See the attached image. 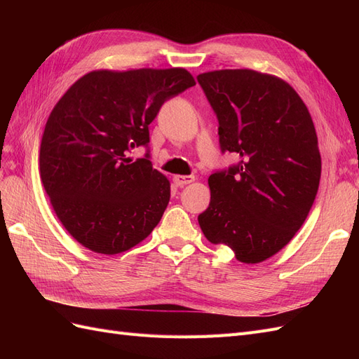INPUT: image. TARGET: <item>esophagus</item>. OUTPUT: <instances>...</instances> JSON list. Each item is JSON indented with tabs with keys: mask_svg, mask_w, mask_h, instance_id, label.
Listing matches in <instances>:
<instances>
[{
	"mask_svg": "<svg viewBox=\"0 0 359 359\" xmlns=\"http://www.w3.org/2000/svg\"><path fill=\"white\" fill-rule=\"evenodd\" d=\"M193 181H194L193 175H175V177H173V182H175L178 187L187 186V184H190Z\"/></svg>",
	"mask_w": 359,
	"mask_h": 359,
	"instance_id": "esophagus-1",
	"label": "esophagus"
}]
</instances>
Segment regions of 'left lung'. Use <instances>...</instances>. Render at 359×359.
<instances>
[{
  "mask_svg": "<svg viewBox=\"0 0 359 359\" xmlns=\"http://www.w3.org/2000/svg\"><path fill=\"white\" fill-rule=\"evenodd\" d=\"M219 121L222 153L238 163L214 170L198 220L206 240L257 264L280 252L306 222L320 181V153L307 106L289 83L255 70L202 73Z\"/></svg>",
  "mask_w": 359,
  "mask_h": 359,
  "instance_id": "obj_1",
  "label": "left lung"
}]
</instances>
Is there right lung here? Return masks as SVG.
Returning a JSON list of instances; mask_svg holds the SVG:
<instances>
[{"label": "right lung", "mask_w": 359, "mask_h": 359, "mask_svg": "<svg viewBox=\"0 0 359 359\" xmlns=\"http://www.w3.org/2000/svg\"><path fill=\"white\" fill-rule=\"evenodd\" d=\"M196 85L184 69L97 70L82 76L50 112L40 177L76 241L102 255L135 247L153 232L170 184L149 161V128L160 107ZM145 146L144 159L126 154Z\"/></svg>", "instance_id": "obj_1"}]
</instances>
